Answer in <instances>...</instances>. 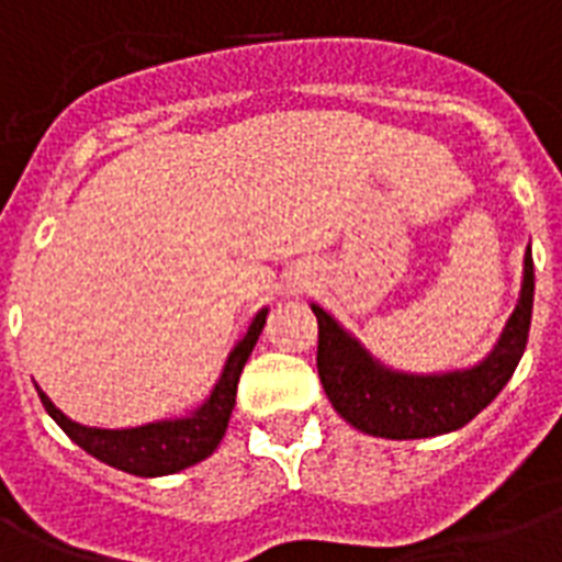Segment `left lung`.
Listing matches in <instances>:
<instances>
[{"label":"left lung","mask_w":562,"mask_h":562,"mask_svg":"<svg viewBox=\"0 0 562 562\" xmlns=\"http://www.w3.org/2000/svg\"><path fill=\"white\" fill-rule=\"evenodd\" d=\"M533 308V259L525 254L522 294L505 333L475 368L452 373H400L379 364L329 312L317 317V373L333 408L364 435L419 440L463 428L510 382L522 359Z\"/></svg>","instance_id":"obj_1"}]
</instances>
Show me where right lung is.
Listing matches in <instances>:
<instances>
[{
  "mask_svg": "<svg viewBox=\"0 0 562 562\" xmlns=\"http://www.w3.org/2000/svg\"><path fill=\"white\" fill-rule=\"evenodd\" d=\"M265 317H268V308H262L254 317L245 338L233 347L218 382L212 387L210 400L198 405L189 417L160 419V423L136 428H90L66 417L64 411L55 408V402L37 387L40 402L48 411V417L69 435V440H75L83 452L99 458L101 463H108L113 470L131 472L139 479H157V475L187 470V467H194L218 449L221 437L227 431L233 405H236L238 375H241L256 341H259Z\"/></svg>",
  "mask_w": 562,
  "mask_h": 562,
  "instance_id": "right-lung-1",
  "label": "right lung"
}]
</instances>
